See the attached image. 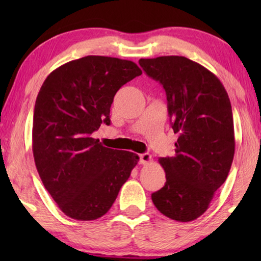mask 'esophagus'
Here are the masks:
<instances>
[{
    "label": "esophagus",
    "mask_w": 261,
    "mask_h": 261,
    "mask_svg": "<svg viewBox=\"0 0 261 261\" xmlns=\"http://www.w3.org/2000/svg\"><path fill=\"white\" fill-rule=\"evenodd\" d=\"M139 162H140V164H148L152 162V156L149 153H142V154L139 155Z\"/></svg>",
    "instance_id": "34e87169"
}]
</instances>
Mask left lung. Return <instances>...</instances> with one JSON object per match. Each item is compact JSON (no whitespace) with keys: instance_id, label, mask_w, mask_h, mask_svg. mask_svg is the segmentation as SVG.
Returning <instances> with one entry per match:
<instances>
[{"instance_id":"8db88e82","label":"left lung","mask_w":261,"mask_h":261,"mask_svg":"<svg viewBox=\"0 0 261 261\" xmlns=\"http://www.w3.org/2000/svg\"><path fill=\"white\" fill-rule=\"evenodd\" d=\"M166 92L173 156L160 158L166 183L152 201L163 215L189 222L204 214L227 179L234 158V122L226 89L213 72L181 56L140 59Z\"/></svg>"}]
</instances>
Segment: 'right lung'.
<instances>
[{
	"mask_svg": "<svg viewBox=\"0 0 261 261\" xmlns=\"http://www.w3.org/2000/svg\"><path fill=\"white\" fill-rule=\"evenodd\" d=\"M142 71L113 57L87 56L52 71L34 107L33 155L42 184L71 219L91 221L112 208L139 162L133 152L92 138L110 123L117 90Z\"/></svg>",
	"mask_w": 261,
	"mask_h": 261,
	"instance_id": "1",
	"label": "right lung"
}]
</instances>
